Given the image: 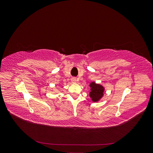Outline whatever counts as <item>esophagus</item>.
I'll return each mask as SVG.
<instances>
[{
  "label": "esophagus",
  "instance_id": "esophagus-1",
  "mask_svg": "<svg viewBox=\"0 0 153 153\" xmlns=\"http://www.w3.org/2000/svg\"><path fill=\"white\" fill-rule=\"evenodd\" d=\"M71 82H72L73 83H76V82H77L76 78H71Z\"/></svg>",
  "mask_w": 153,
  "mask_h": 153
}]
</instances>
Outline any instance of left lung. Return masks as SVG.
Listing matches in <instances>:
<instances>
[{"instance_id":"obj_1","label":"left lung","mask_w":153,"mask_h":153,"mask_svg":"<svg viewBox=\"0 0 153 153\" xmlns=\"http://www.w3.org/2000/svg\"><path fill=\"white\" fill-rule=\"evenodd\" d=\"M91 87V92L89 96L92 101H98L103 96L104 87L100 84H96L95 82H91L89 85Z\"/></svg>"}]
</instances>
